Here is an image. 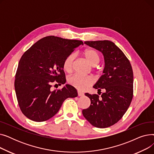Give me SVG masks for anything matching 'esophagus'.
<instances>
[{"mask_svg":"<svg viewBox=\"0 0 154 154\" xmlns=\"http://www.w3.org/2000/svg\"><path fill=\"white\" fill-rule=\"evenodd\" d=\"M77 92H78V95L79 96H83L84 95V94L83 92H82L81 91H78Z\"/></svg>","mask_w":154,"mask_h":154,"instance_id":"34e87169","label":"esophagus"}]
</instances>
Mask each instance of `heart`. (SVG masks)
Returning <instances> with one entry per match:
<instances>
[{"mask_svg":"<svg viewBox=\"0 0 154 154\" xmlns=\"http://www.w3.org/2000/svg\"><path fill=\"white\" fill-rule=\"evenodd\" d=\"M84 55L92 66H96L100 60L99 53L95 49L88 48L84 52ZM74 55L70 54L66 57L63 63V69L67 72H70L73 69ZM70 84L80 91H84L91 87L94 82V79L88 76H83L80 74H74L68 79Z\"/></svg>","mask_w":154,"mask_h":154,"instance_id":"heart-1","label":"heart"}]
</instances>
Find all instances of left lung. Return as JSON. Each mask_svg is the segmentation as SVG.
<instances>
[{
  "mask_svg": "<svg viewBox=\"0 0 154 154\" xmlns=\"http://www.w3.org/2000/svg\"><path fill=\"white\" fill-rule=\"evenodd\" d=\"M84 44L99 51L103 55V75L93 87L98 92L103 88L105 92L100 98L97 94H85L91 100V106L82 110V114L93 126L107 128L122 117L131 103L132 68L124 52L110 40L85 41Z\"/></svg>",
  "mask_w": 154,
  "mask_h": 154,
  "instance_id": "left-lung-1",
  "label": "left lung"
}]
</instances>
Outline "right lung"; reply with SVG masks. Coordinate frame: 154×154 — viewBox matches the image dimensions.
Returning <instances> with one entry per match:
<instances>
[{"mask_svg": "<svg viewBox=\"0 0 154 154\" xmlns=\"http://www.w3.org/2000/svg\"><path fill=\"white\" fill-rule=\"evenodd\" d=\"M82 40L55 36L42 38L23 54L15 79V91L23 115L35 122H43L58 112L63 101L78 95L69 84L52 91V84H66L63 63Z\"/></svg>", "mask_w": 154, "mask_h": 154, "instance_id": "obj_1", "label": "right lung"}]
</instances>
